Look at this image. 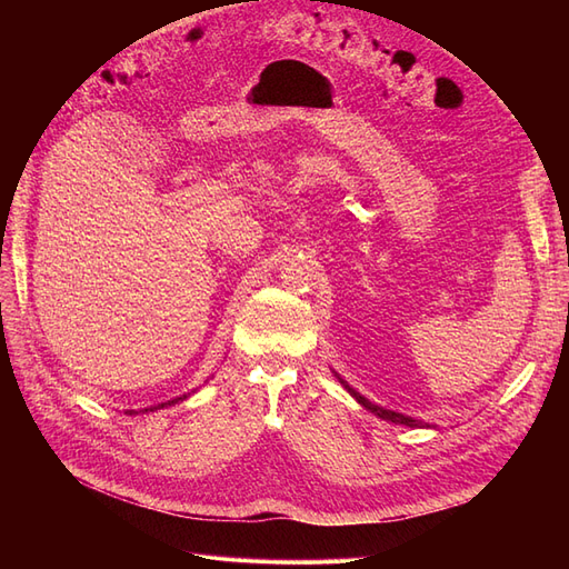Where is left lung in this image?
Listing matches in <instances>:
<instances>
[{"instance_id": "obj_1", "label": "left lung", "mask_w": 569, "mask_h": 569, "mask_svg": "<svg viewBox=\"0 0 569 569\" xmlns=\"http://www.w3.org/2000/svg\"><path fill=\"white\" fill-rule=\"evenodd\" d=\"M335 377L337 380L343 385V389H347L353 399L363 406L366 410H370V412H375L377 418H382V420H389V422H396V425H406V427H425V422H420V420H416V418H408V416H403V412H396V410H387V408H382V406H377V403H372V401H368L363 393H358L353 387H349L347 382L341 380V377L335 372Z\"/></svg>"}]
</instances>
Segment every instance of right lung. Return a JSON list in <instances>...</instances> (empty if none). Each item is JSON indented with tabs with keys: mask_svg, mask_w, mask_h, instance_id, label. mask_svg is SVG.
I'll use <instances>...</instances> for the list:
<instances>
[{
	"mask_svg": "<svg viewBox=\"0 0 569 569\" xmlns=\"http://www.w3.org/2000/svg\"><path fill=\"white\" fill-rule=\"evenodd\" d=\"M187 399V393H182V396H178V399H173V401H168V403H159V406H153V408H144V410H157V408H166V406H173V403H178V401H184ZM130 416L132 412H137V410H128Z\"/></svg>",
	"mask_w": 569,
	"mask_h": 569,
	"instance_id": "add662e5",
	"label": "right lung"
}]
</instances>
